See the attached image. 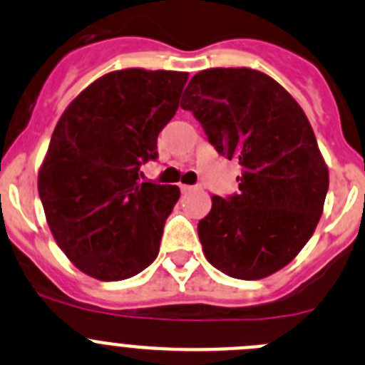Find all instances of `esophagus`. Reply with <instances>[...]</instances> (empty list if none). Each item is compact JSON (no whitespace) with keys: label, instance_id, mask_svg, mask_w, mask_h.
<instances>
[{"label":"esophagus","instance_id":"esophagus-1","mask_svg":"<svg viewBox=\"0 0 365 365\" xmlns=\"http://www.w3.org/2000/svg\"><path fill=\"white\" fill-rule=\"evenodd\" d=\"M192 189H194L192 185H180V190H182L183 194H185V192H190V190H192Z\"/></svg>","mask_w":365,"mask_h":365}]
</instances>
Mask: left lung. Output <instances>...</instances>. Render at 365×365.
Wrapping results in <instances>:
<instances>
[{"label": "left lung", "mask_w": 365, "mask_h": 365, "mask_svg": "<svg viewBox=\"0 0 365 365\" xmlns=\"http://www.w3.org/2000/svg\"><path fill=\"white\" fill-rule=\"evenodd\" d=\"M220 155L240 160V192L212 196L198 223L214 268L245 281L275 274L304 248L324 209L329 173L304 111L252 68H209L182 98Z\"/></svg>", "instance_id": "8db88e82"}]
</instances>
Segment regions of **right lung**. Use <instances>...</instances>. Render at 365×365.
<instances>
[{
	"instance_id": "right-lung-1",
	"label": "right lung",
	"mask_w": 365,
	"mask_h": 365,
	"mask_svg": "<svg viewBox=\"0 0 365 365\" xmlns=\"http://www.w3.org/2000/svg\"><path fill=\"white\" fill-rule=\"evenodd\" d=\"M187 71L125 68L102 75L61 115L37 175L53 240L98 281H122L156 259L176 185L138 182L175 117Z\"/></svg>"
}]
</instances>
